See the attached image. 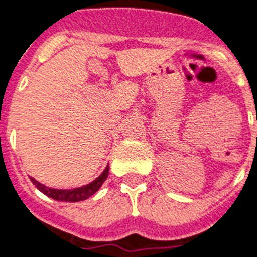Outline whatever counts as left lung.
<instances>
[{
	"instance_id": "8db88e82",
	"label": "left lung",
	"mask_w": 257,
	"mask_h": 257,
	"mask_svg": "<svg viewBox=\"0 0 257 257\" xmlns=\"http://www.w3.org/2000/svg\"><path fill=\"white\" fill-rule=\"evenodd\" d=\"M256 120H257V117H256Z\"/></svg>"
}]
</instances>
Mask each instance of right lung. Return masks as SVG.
<instances>
[{
	"mask_svg": "<svg viewBox=\"0 0 257 257\" xmlns=\"http://www.w3.org/2000/svg\"><path fill=\"white\" fill-rule=\"evenodd\" d=\"M107 175H109V166H106V168L103 170L102 174L98 176V178H95L93 182H90L89 185L81 186V187H76V189L71 190L51 189V187H47V186L42 185L36 179H33L32 176H29V179H31V182L43 194H46L47 197H50V198L55 199V201H62V202H81V201H85V199L90 198L93 194H95L98 190L101 189L103 182L106 181Z\"/></svg>",
	"mask_w": 257,
	"mask_h": 257,
	"instance_id": "right-lung-1",
	"label": "right lung"
}]
</instances>
